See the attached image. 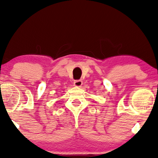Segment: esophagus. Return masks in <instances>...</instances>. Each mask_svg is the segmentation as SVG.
Wrapping results in <instances>:
<instances>
[{
    "instance_id": "esophagus-1",
    "label": "esophagus",
    "mask_w": 158,
    "mask_h": 158,
    "mask_svg": "<svg viewBox=\"0 0 158 158\" xmlns=\"http://www.w3.org/2000/svg\"><path fill=\"white\" fill-rule=\"evenodd\" d=\"M74 85L76 86V87H80L83 85V81H81V80H77V81H74Z\"/></svg>"
}]
</instances>
